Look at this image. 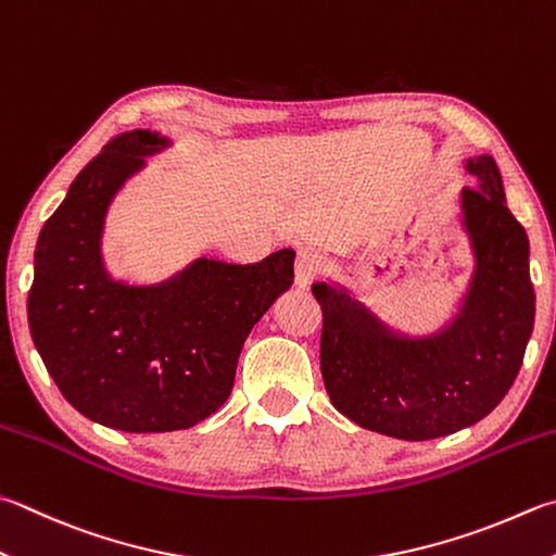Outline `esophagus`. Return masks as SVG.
Returning a JSON list of instances; mask_svg holds the SVG:
<instances>
[{
    "mask_svg": "<svg viewBox=\"0 0 556 556\" xmlns=\"http://www.w3.org/2000/svg\"><path fill=\"white\" fill-rule=\"evenodd\" d=\"M321 266L324 264H321V256L317 254V251H312V249L300 251L298 261H295V286L300 290H307L321 274Z\"/></svg>",
    "mask_w": 556,
    "mask_h": 556,
    "instance_id": "obj_1",
    "label": "esophagus"
}]
</instances>
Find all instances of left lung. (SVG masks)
Listing matches in <instances>:
<instances>
[{
  "label": "left lung",
  "mask_w": 556,
  "mask_h": 556,
  "mask_svg": "<svg viewBox=\"0 0 556 556\" xmlns=\"http://www.w3.org/2000/svg\"><path fill=\"white\" fill-rule=\"evenodd\" d=\"M463 191L475 276L459 314L433 337L392 331L349 292L314 282L319 361L331 404L368 431L431 441L481 421L516 382L535 324L530 242L506 205L494 156L467 160Z\"/></svg>",
  "instance_id": "8db88e82"
}]
</instances>
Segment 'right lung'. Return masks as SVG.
Here are the masks:
<instances>
[{"label": "right lung", "instance_id": "right-lung-1", "mask_svg": "<svg viewBox=\"0 0 556 556\" xmlns=\"http://www.w3.org/2000/svg\"><path fill=\"white\" fill-rule=\"evenodd\" d=\"M169 148L152 130L115 138L84 166L40 229L28 327L65 400L128 433L191 428L227 402L242 345L292 286L295 251L258 264L198 258L160 286H128L103 268L109 203L144 156Z\"/></svg>", "mask_w": 556, "mask_h": 556}]
</instances>
